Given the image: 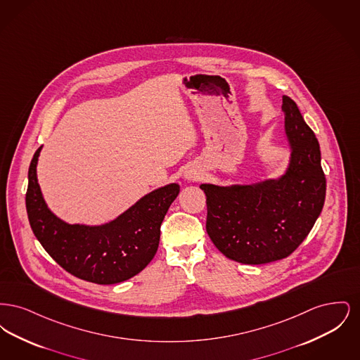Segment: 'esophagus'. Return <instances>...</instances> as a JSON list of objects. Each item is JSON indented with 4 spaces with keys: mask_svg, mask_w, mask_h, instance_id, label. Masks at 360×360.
<instances>
[{
    "mask_svg": "<svg viewBox=\"0 0 360 360\" xmlns=\"http://www.w3.org/2000/svg\"><path fill=\"white\" fill-rule=\"evenodd\" d=\"M200 176H201V170H198V169L191 167V169H188V170L185 172V178H186L188 181H191V182L198 181Z\"/></svg>",
    "mask_w": 360,
    "mask_h": 360,
    "instance_id": "1",
    "label": "esophagus"
}]
</instances>
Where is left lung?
Segmentation results:
<instances>
[{"mask_svg":"<svg viewBox=\"0 0 360 360\" xmlns=\"http://www.w3.org/2000/svg\"><path fill=\"white\" fill-rule=\"evenodd\" d=\"M291 148L286 172L254 185L204 184L206 232L220 252L244 264L288 257L308 236L326 201L320 144L297 103L283 96Z\"/></svg>","mask_w":360,"mask_h":360,"instance_id":"obj_1","label":"left lung"}]
</instances>
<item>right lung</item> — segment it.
<instances>
[{"label": "right lung", "instance_id": "right-lung-1", "mask_svg": "<svg viewBox=\"0 0 360 360\" xmlns=\"http://www.w3.org/2000/svg\"><path fill=\"white\" fill-rule=\"evenodd\" d=\"M40 150L30 165L25 206L43 248L62 269L87 282L113 285L139 274L158 251L160 225L179 185L156 188L110 223L71 225L58 219L43 200L36 176Z\"/></svg>", "mask_w": 360, "mask_h": 360}]
</instances>
